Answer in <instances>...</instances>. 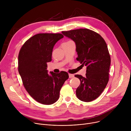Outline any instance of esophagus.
I'll list each match as a JSON object with an SVG mask.
<instances>
[{"label":"esophagus","mask_w":131,"mask_h":131,"mask_svg":"<svg viewBox=\"0 0 131 131\" xmlns=\"http://www.w3.org/2000/svg\"><path fill=\"white\" fill-rule=\"evenodd\" d=\"M74 77V75L73 74H69V78H73Z\"/></svg>","instance_id":"1"}]
</instances>
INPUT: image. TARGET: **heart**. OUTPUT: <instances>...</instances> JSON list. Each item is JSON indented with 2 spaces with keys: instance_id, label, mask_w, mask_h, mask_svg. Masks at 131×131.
Masks as SVG:
<instances>
[{
  "instance_id": "heart-1",
  "label": "heart",
  "mask_w": 131,
  "mask_h": 131,
  "mask_svg": "<svg viewBox=\"0 0 131 131\" xmlns=\"http://www.w3.org/2000/svg\"><path fill=\"white\" fill-rule=\"evenodd\" d=\"M72 42V41H68V42Z\"/></svg>"
}]
</instances>
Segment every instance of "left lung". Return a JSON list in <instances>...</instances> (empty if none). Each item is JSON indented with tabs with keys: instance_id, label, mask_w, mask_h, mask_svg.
<instances>
[{
	"instance_id": "8db88e82",
	"label": "left lung",
	"mask_w": 131,
	"mask_h": 131,
	"mask_svg": "<svg viewBox=\"0 0 131 131\" xmlns=\"http://www.w3.org/2000/svg\"><path fill=\"white\" fill-rule=\"evenodd\" d=\"M62 33L74 42L77 60L87 67L85 77L74 75L80 81L76 96L85 102L94 100L102 94L109 80L111 60L107 46L101 35L90 29L81 28Z\"/></svg>"
}]
</instances>
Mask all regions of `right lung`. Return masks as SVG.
Listing matches in <instances>:
<instances>
[{
  "label": "right lung",
  "instance_id": "add662e5",
  "mask_svg": "<svg viewBox=\"0 0 131 131\" xmlns=\"http://www.w3.org/2000/svg\"><path fill=\"white\" fill-rule=\"evenodd\" d=\"M64 36L61 34H38L22 47L18 57V70L29 94L37 102L51 105L60 97V90L68 74L65 71L48 74L53 47Z\"/></svg>",
  "mask_w": 131,
  "mask_h": 131
}]
</instances>
